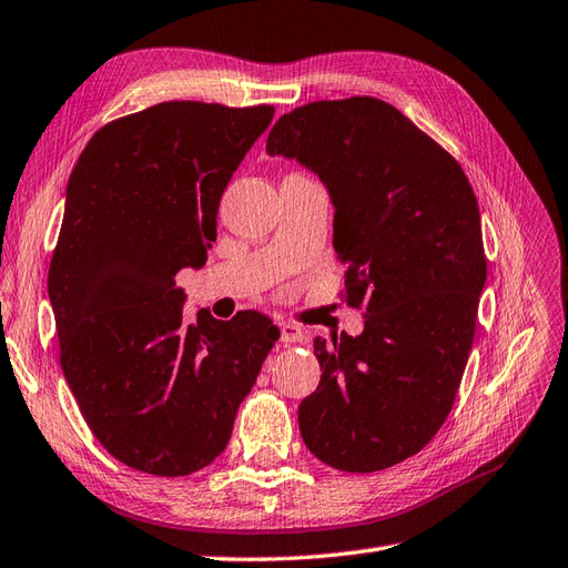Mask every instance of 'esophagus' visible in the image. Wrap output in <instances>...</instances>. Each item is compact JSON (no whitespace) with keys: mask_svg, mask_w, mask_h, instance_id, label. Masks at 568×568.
<instances>
[{"mask_svg":"<svg viewBox=\"0 0 568 568\" xmlns=\"http://www.w3.org/2000/svg\"><path fill=\"white\" fill-rule=\"evenodd\" d=\"M280 329H282V343H303L305 341V332L296 324L282 322Z\"/></svg>","mask_w":568,"mask_h":568,"instance_id":"obj_1","label":"esophagus"}]
</instances>
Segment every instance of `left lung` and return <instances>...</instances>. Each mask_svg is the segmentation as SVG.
Returning <instances> with one entry per match:
<instances>
[{
	"instance_id": "obj_1",
	"label": "left lung",
	"mask_w": 568,
	"mask_h": 568,
	"mask_svg": "<svg viewBox=\"0 0 568 568\" xmlns=\"http://www.w3.org/2000/svg\"><path fill=\"white\" fill-rule=\"evenodd\" d=\"M267 153L329 189L341 298L365 315L359 336L315 338L322 379L298 407L301 436L338 471L388 469L438 434L467 367L486 284L474 189L453 153L374 97L284 113Z\"/></svg>"
}]
</instances>
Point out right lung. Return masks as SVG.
<instances>
[{"mask_svg":"<svg viewBox=\"0 0 568 568\" xmlns=\"http://www.w3.org/2000/svg\"><path fill=\"white\" fill-rule=\"evenodd\" d=\"M274 106L163 101L115 118L80 153L49 263L59 363L97 440L128 467L186 476L227 448L277 324L182 315L220 196Z\"/></svg>","mask_w":568,"mask_h":568,"instance_id":"1","label":"right lung"}]
</instances>
